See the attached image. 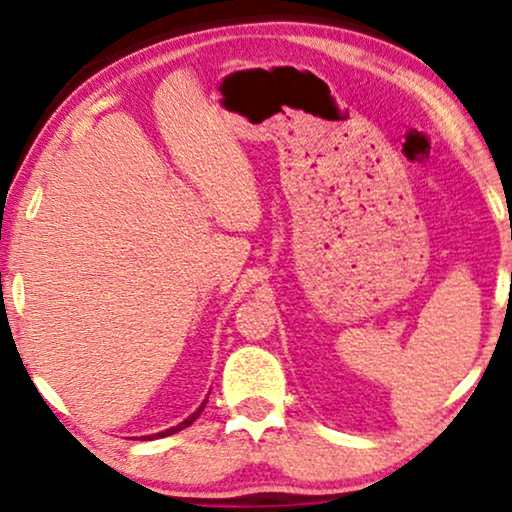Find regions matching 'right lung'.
<instances>
[{"label":"right lung","mask_w":512,"mask_h":512,"mask_svg":"<svg viewBox=\"0 0 512 512\" xmlns=\"http://www.w3.org/2000/svg\"><path fill=\"white\" fill-rule=\"evenodd\" d=\"M205 403H207V401H202V405H200V408H198V410H195L191 417H188V419H184V422H181V424H177V426H172V429H167V431L153 433V436H146V438H149V440H153V438H165V436H172V433H177V431H181V429H186V426H191V424L195 422V419H198V417H200V412H202V408H205ZM142 440H144V438H142Z\"/></svg>","instance_id":"add662e5"}]
</instances>
